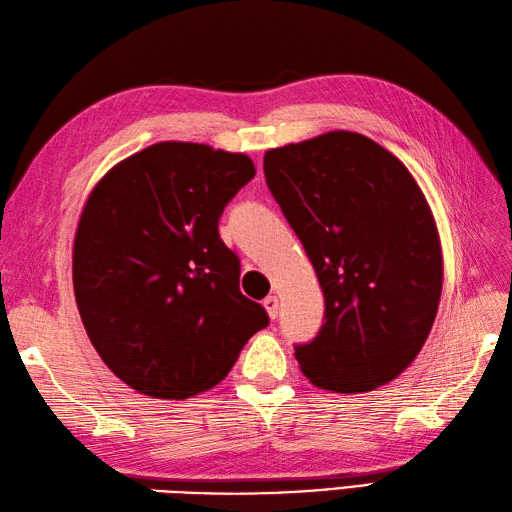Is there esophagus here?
Instances as JSON below:
<instances>
[{
  "label": "esophagus",
  "instance_id": "34e87169",
  "mask_svg": "<svg viewBox=\"0 0 512 512\" xmlns=\"http://www.w3.org/2000/svg\"><path fill=\"white\" fill-rule=\"evenodd\" d=\"M263 306H265V311H267V315L271 317V320H276V317H278V309H280L276 295H269V298H265V300H263Z\"/></svg>",
  "mask_w": 512,
  "mask_h": 512
}]
</instances>
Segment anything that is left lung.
<instances>
[{
	"label": "left lung",
	"instance_id": "left-lung-1",
	"mask_svg": "<svg viewBox=\"0 0 512 512\" xmlns=\"http://www.w3.org/2000/svg\"><path fill=\"white\" fill-rule=\"evenodd\" d=\"M271 195L324 293V324L295 346L317 388L370 392L399 377L434 326L442 254L434 217L403 162L352 131L265 153Z\"/></svg>",
	"mask_w": 512,
	"mask_h": 512
}]
</instances>
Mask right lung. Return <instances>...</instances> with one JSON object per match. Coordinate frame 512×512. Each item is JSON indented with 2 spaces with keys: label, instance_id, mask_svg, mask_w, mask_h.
<instances>
[{
  "label": "right lung",
  "instance_id": "obj_1",
  "mask_svg": "<svg viewBox=\"0 0 512 512\" xmlns=\"http://www.w3.org/2000/svg\"><path fill=\"white\" fill-rule=\"evenodd\" d=\"M256 175L243 153L160 142L113 166L74 238V295L109 370L140 394L188 399L225 379L267 311L238 289L223 208Z\"/></svg>",
  "mask_w": 512,
  "mask_h": 512
}]
</instances>
